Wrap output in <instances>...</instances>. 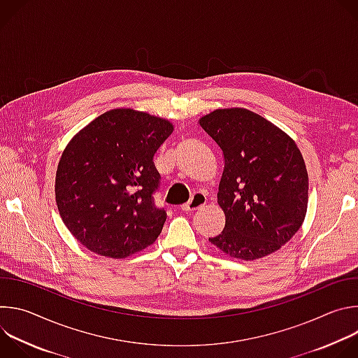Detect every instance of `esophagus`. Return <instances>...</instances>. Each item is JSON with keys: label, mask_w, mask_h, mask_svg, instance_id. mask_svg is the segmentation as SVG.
Returning <instances> with one entry per match:
<instances>
[{"label": "esophagus", "mask_w": 358, "mask_h": 358, "mask_svg": "<svg viewBox=\"0 0 358 358\" xmlns=\"http://www.w3.org/2000/svg\"><path fill=\"white\" fill-rule=\"evenodd\" d=\"M207 203V195L203 194V192H195L192 196H191V199L187 202V203H184V206H181V210L182 211H195V210H198V208H201V207H203Z\"/></svg>", "instance_id": "1"}]
</instances>
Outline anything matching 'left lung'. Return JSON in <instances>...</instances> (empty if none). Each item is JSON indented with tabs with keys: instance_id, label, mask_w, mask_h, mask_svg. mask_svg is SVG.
<instances>
[{
	"instance_id": "8db88e82",
	"label": "left lung",
	"mask_w": 358,
	"mask_h": 358,
	"mask_svg": "<svg viewBox=\"0 0 358 358\" xmlns=\"http://www.w3.org/2000/svg\"><path fill=\"white\" fill-rule=\"evenodd\" d=\"M199 124L225 162L218 188L225 228L210 242L243 261L276 252L299 231L308 210L309 177L296 143L242 108L214 110Z\"/></svg>"
}]
</instances>
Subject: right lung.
<instances>
[{
	"label": "right lung",
	"instance_id": "right-lung-1",
	"mask_svg": "<svg viewBox=\"0 0 358 358\" xmlns=\"http://www.w3.org/2000/svg\"><path fill=\"white\" fill-rule=\"evenodd\" d=\"M171 133L166 119L113 109L69 141L55 196L64 224L89 250L123 259L155 243L167 214L152 196L160 185L152 159Z\"/></svg>",
	"mask_w": 358,
	"mask_h": 358
}]
</instances>
